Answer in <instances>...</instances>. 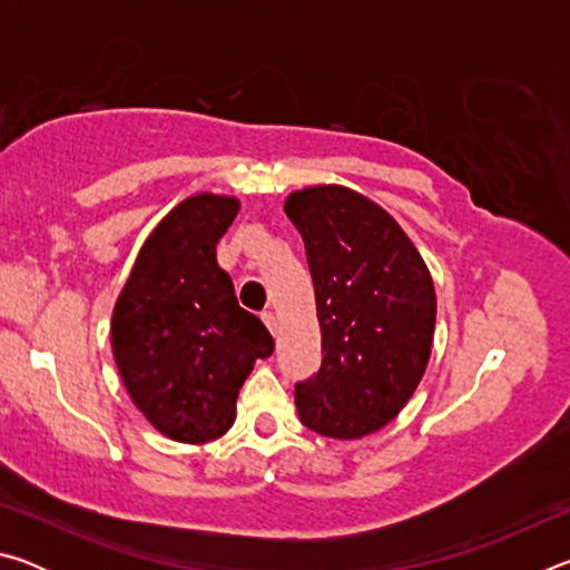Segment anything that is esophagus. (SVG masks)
I'll return each instance as SVG.
<instances>
[{"mask_svg": "<svg viewBox=\"0 0 570 570\" xmlns=\"http://www.w3.org/2000/svg\"><path fill=\"white\" fill-rule=\"evenodd\" d=\"M262 320H264V324L268 326V332H272V334H276V330H278L276 314H274V312H264V314H262Z\"/></svg>", "mask_w": 570, "mask_h": 570, "instance_id": "esophagus-1", "label": "esophagus"}]
</instances>
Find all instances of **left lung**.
I'll list each match as a JSON object with an SVG mask.
<instances>
[{
	"label": "left lung",
	"instance_id": "obj_1",
	"mask_svg": "<svg viewBox=\"0 0 570 570\" xmlns=\"http://www.w3.org/2000/svg\"><path fill=\"white\" fill-rule=\"evenodd\" d=\"M306 246L322 326V366L296 384L308 430L356 440L407 404L430 362L435 286L387 210L344 186L296 190L284 204Z\"/></svg>",
	"mask_w": 570,
	"mask_h": 570
}]
</instances>
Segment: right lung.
<instances>
[{
    "mask_svg": "<svg viewBox=\"0 0 570 570\" xmlns=\"http://www.w3.org/2000/svg\"><path fill=\"white\" fill-rule=\"evenodd\" d=\"M236 214V198L214 193L178 204L142 244L112 312V354L130 400L158 432L188 445L226 435L254 362L274 352L216 262Z\"/></svg>",
    "mask_w": 570,
    "mask_h": 570,
    "instance_id": "1",
    "label": "right lung"
}]
</instances>
